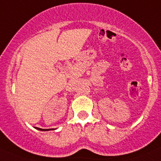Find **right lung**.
<instances>
[{
    "mask_svg": "<svg viewBox=\"0 0 161 161\" xmlns=\"http://www.w3.org/2000/svg\"><path fill=\"white\" fill-rule=\"evenodd\" d=\"M37 130H42V131H45V130H49L50 129H42V128H38V127H36Z\"/></svg>",
    "mask_w": 161,
    "mask_h": 161,
    "instance_id": "obj_1",
    "label": "right lung"
}]
</instances>
